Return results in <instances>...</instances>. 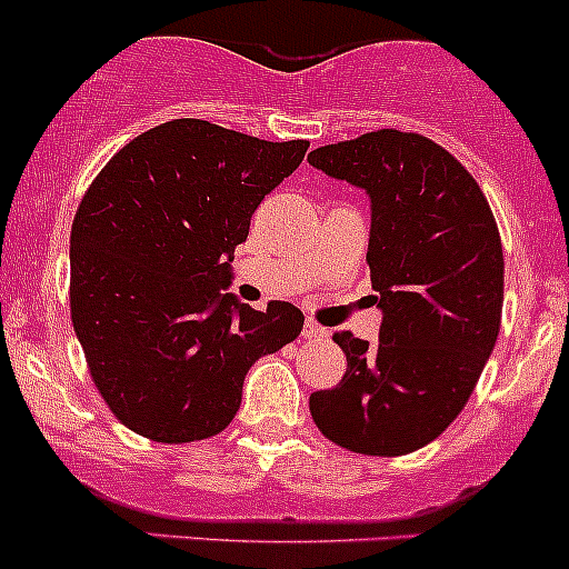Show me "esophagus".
<instances>
[{
    "label": "esophagus",
    "mask_w": 569,
    "mask_h": 569,
    "mask_svg": "<svg viewBox=\"0 0 569 569\" xmlns=\"http://www.w3.org/2000/svg\"><path fill=\"white\" fill-rule=\"evenodd\" d=\"M302 336H306L308 341H321V338H327V330L325 327H319L317 321L308 319L306 325H302Z\"/></svg>",
    "instance_id": "esophagus-1"
}]
</instances>
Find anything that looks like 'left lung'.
<instances>
[{"label": "left lung", "instance_id": "8db88e82", "mask_svg": "<svg viewBox=\"0 0 569 569\" xmlns=\"http://www.w3.org/2000/svg\"><path fill=\"white\" fill-rule=\"evenodd\" d=\"M325 176L366 189L375 343L336 332L347 375L311 393L319 432L341 449L399 457L462 412L496 347L503 250L473 176L438 142L380 129L311 151Z\"/></svg>", "mask_w": 569, "mask_h": 569}]
</instances>
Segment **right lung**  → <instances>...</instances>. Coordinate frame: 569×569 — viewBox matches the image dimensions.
Returning a JSON list of instances; mask_svg holds the SVG:
<instances>
[{"mask_svg":"<svg viewBox=\"0 0 569 569\" xmlns=\"http://www.w3.org/2000/svg\"><path fill=\"white\" fill-rule=\"evenodd\" d=\"M306 151V140L178 118L126 142L84 192L71 319L96 388L131 432L157 443L222 432L250 366L300 336V308L256 311L228 286L252 211Z\"/></svg>","mask_w":569,"mask_h":569,"instance_id":"1","label":"right lung"}]
</instances>
